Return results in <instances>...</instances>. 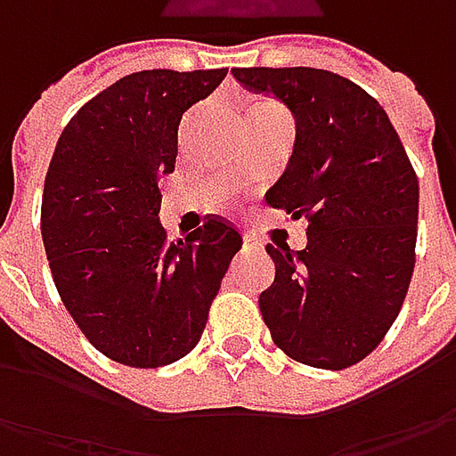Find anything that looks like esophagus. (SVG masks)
Listing matches in <instances>:
<instances>
[{
	"label": "esophagus",
	"mask_w": 456,
	"mask_h": 456,
	"mask_svg": "<svg viewBox=\"0 0 456 456\" xmlns=\"http://www.w3.org/2000/svg\"><path fill=\"white\" fill-rule=\"evenodd\" d=\"M243 248L246 251H261L264 246H261V240L256 236H251V233H243Z\"/></svg>",
	"instance_id": "1"
}]
</instances>
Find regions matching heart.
<instances>
[{
    "instance_id": "obj_1",
    "label": "heart",
    "mask_w": 456,
    "mask_h": 456,
    "mask_svg": "<svg viewBox=\"0 0 456 456\" xmlns=\"http://www.w3.org/2000/svg\"><path fill=\"white\" fill-rule=\"evenodd\" d=\"M256 111H279V106H276V103H272V101H258L251 114H256Z\"/></svg>"
}]
</instances>
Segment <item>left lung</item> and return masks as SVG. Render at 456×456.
I'll use <instances>...</instances> for the list:
<instances>
[{"label":"left lung","mask_w":456,"mask_h":456,"mask_svg":"<svg viewBox=\"0 0 456 456\" xmlns=\"http://www.w3.org/2000/svg\"><path fill=\"white\" fill-rule=\"evenodd\" d=\"M297 121L294 151L266 202L306 218V246L266 251L276 276L258 306L291 360L342 370L395 322L416 264L419 180L383 106L317 68H233Z\"/></svg>","instance_id":"left-lung-1"}]
</instances>
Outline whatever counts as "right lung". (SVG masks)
<instances>
[{"instance_id":"add662e5","label":"right lung","mask_w":456,"mask_h":456,"mask_svg":"<svg viewBox=\"0 0 456 456\" xmlns=\"http://www.w3.org/2000/svg\"><path fill=\"white\" fill-rule=\"evenodd\" d=\"M225 73L124 76L68 121L53 151L40 216L53 281L88 342L121 365L184 358L240 251V233L218 216L175 243L159 223L180 118Z\"/></svg>"}]
</instances>
